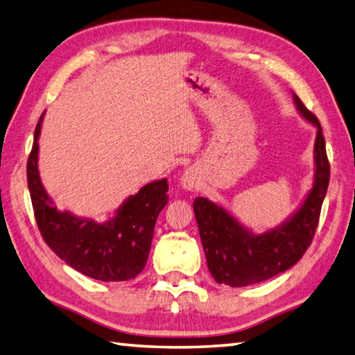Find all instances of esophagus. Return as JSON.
<instances>
[{
  "label": "esophagus",
  "instance_id": "obj_1",
  "mask_svg": "<svg viewBox=\"0 0 355 355\" xmlns=\"http://www.w3.org/2000/svg\"><path fill=\"white\" fill-rule=\"evenodd\" d=\"M199 185V179H198V173L194 171L193 168H187L182 176H180V187L184 188V190H194V188H198Z\"/></svg>",
  "mask_w": 355,
  "mask_h": 355
}]
</instances>
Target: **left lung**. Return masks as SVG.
<instances>
[{"label": "left lung", "mask_w": 355, "mask_h": 355, "mask_svg": "<svg viewBox=\"0 0 355 355\" xmlns=\"http://www.w3.org/2000/svg\"><path fill=\"white\" fill-rule=\"evenodd\" d=\"M293 99L302 116L317 128L313 188L300 207L280 225L254 234L222 205L207 198L193 202L208 270L218 284L239 288L268 280L297 263L313 242L329 184V162L319 119L295 93Z\"/></svg>", "instance_id": "left-lung-1"}]
</instances>
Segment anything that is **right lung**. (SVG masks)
I'll use <instances>...</instances> for the list:
<instances>
[{
	"instance_id": "obj_1",
	"label": "right lung",
	"mask_w": 355,
	"mask_h": 355,
	"mask_svg": "<svg viewBox=\"0 0 355 355\" xmlns=\"http://www.w3.org/2000/svg\"><path fill=\"white\" fill-rule=\"evenodd\" d=\"M44 113L35 128L27 161V184L41 236L55 254L84 276L103 282L135 279L147 263L156 219L168 202L167 179L153 180L128 196L113 218L96 222L58 209L41 182L38 139Z\"/></svg>"
}]
</instances>
